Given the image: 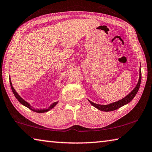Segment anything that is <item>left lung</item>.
<instances>
[{"label":"left lung","mask_w":152,"mask_h":152,"mask_svg":"<svg viewBox=\"0 0 152 152\" xmlns=\"http://www.w3.org/2000/svg\"><path fill=\"white\" fill-rule=\"evenodd\" d=\"M141 80H142V71H141V67H140V78H139V81H138L137 86L134 89V90H133L129 94L127 95L126 97H125L124 98H123V99L118 101V102L110 103V104H108V105H99V104H97V103H93L89 100V102L93 106H94L95 107H96L97 109H98V110L103 111H111L118 110V109L122 107V106L129 103L133 99H134V97L136 95L138 90L140 89Z\"/></svg>","instance_id":"8db88e82"}]
</instances>
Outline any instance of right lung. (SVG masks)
Listing matches in <instances>:
<instances>
[{"label": "right lung", "mask_w": 152, "mask_h": 152, "mask_svg": "<svg viewBox=\"0 0 152 152\" xmlns=\"http://www.w3.org/2000/svg\"><path fill=\"white\" fill-rule=\"evenodd\" d=\"M9 79H10V87H11V89H12V92H13V94H14V95L15 96V97L17 98V99H18V102H19L21 104H23V105H25V107H28V108H29L30 109V110H33V111H35V112H37V113H45V112H47V111H49L50 110H51L52 108H53L55 107V106L57 104V102H55V103H53V104H51L50 105L49 107H48L47 109H36V110H34V109H33L31 107V106L30 105V104H29L28 103H27L26 102H25V100H24L23 98H21L20 96H19V95H18L17 93V91H15V89H14V87H12V83H11V81H10V78H9Z\"/></svg>", "instance_id": "right-lung-1"}]
</instances>
